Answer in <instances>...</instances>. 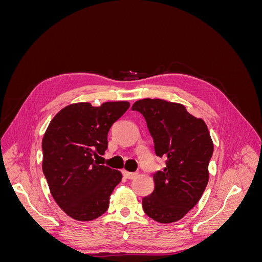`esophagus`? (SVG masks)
Returning a JSON list of instances; mask_svg holds the SVG:
<instances>
[{
    "label": "esophagus",
    "mask_w": 262,
    "mask_h": 262,
    "mask_svg": "<svg viewBox=\"0 0 262 262\" xmlns=\"http://www.w3.org/2000/svg\"><path fill=\"white\" fill-rule=\"evenodd\" d=\"M122 173H123V176H124L125 178H128V179H134V178L137 177V172H130V171L123 170Z\"/></svg>",
    "instance_id": "esophagus-1"
}]
</instances>
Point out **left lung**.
Listing matches in <instances>:
<instances>
[{
	"instance_id": "8db88e82",
	"label": "left lung",
	"mask_w": 262,
	"mask_h": 262,
	"mask_svg": "<svg viewBox=\"0 0 262 262\" xmlns=\"http://www.w3.org/2000/svg\"><path fill=\"white\" fill-rule=\"evenodd\" d=\"M132 110L143 115L157 156L166 166L153 175V192L142 200L147 216L160 223L184 217L200 200L209 181L213 142L208 126L190 115L184 105L145 98Z\"/></svg>"
}]
</instances>
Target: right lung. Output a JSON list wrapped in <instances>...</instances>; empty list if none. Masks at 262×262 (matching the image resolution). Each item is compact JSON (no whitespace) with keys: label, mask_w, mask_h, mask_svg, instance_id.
<instances>
[{"label":"right lung","mask_w":262,"mask_h":262,"mask_svg":"<svg viewBox=\"0 0 262 262\" xmlns=\"http://www.w3.org/2000/svg\"><path fill=\"white\" fill-rule=\"evenodd\" d=\"M130 104L108 101L99 107L77 102L61 109L42 139V171L54 201L69 216L92 221L109 208V196L121 172L99 165L108 132Z\"/></svg>","instance_id":"add662e5"}]
</instances>
